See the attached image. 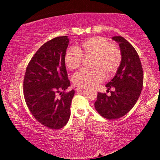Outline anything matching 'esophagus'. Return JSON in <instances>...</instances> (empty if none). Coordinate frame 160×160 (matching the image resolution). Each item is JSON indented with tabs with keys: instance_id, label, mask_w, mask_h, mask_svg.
Listing matches in <instances>:
<instances>
[{
	"instance_id": "34e87169",
	"label": "esophagus",
	"mask_w": 160,
	"mask_h": 160,
	"mask_svg": "<svg viewBox=\"0 0 160 160\" xmlns=\"http://www.w3.org/2000/svg\"><path fill=\"white\" fill-rule=\"evenodd\" d=\"M85 90V88H82V87H78V88H76V91H82V90Z\"/></svg>"
}]
</instances>
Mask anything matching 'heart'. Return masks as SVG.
<instances>
[{
	"label": "heart",
	"mask_w": 160,
	"mask_h": 160,
	"mask_svg": "<svg viewBox=\"0 0 160 160\" xmlns=\"http://www.w3.org/2000/svg\"><path fill=\"white\" fill-rule=\"evenodd\" d=\"M92 56L91 66L93 69H82L72 76L75 85L82 88H94L104 79V73L110 76L118 70L122 55L117 46L112 44L107 38L96 36L85 39L80 48H70L66 51L64 63L70 70L79 68L83 56Z\"/></svg>",
	"instance_id": "heart-1"
}]
</instances>
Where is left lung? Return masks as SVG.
<instances>
[{
    "label": "left lung",
    "mask_w": 160,
    "mask_h": 160,
    "mask_svg": "<svg viewBox=\"0 0 160 160\" xmlns=\"http://www.w3.org/2000/svg\"><path fill=\"white\" fill-rule=\"evenodd\" d=\"M112 39L118 42L122 55L116 75L106 85L109 90H115L111 91L110 96L99 92L94 103L97 112L109 120L122 117L134 107L143 85L142 67L137 51L122 37L115 36Z\"/></svg>",
    "instance_id": "1"
}]
</instances>
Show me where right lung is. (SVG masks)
I'll use <instances>...</instances> for the list:
<instances>
[{"label":"right lung","mask_w":160,"mask_h":160,"mask_svg":"<svg viewBox=\"0 0 160 160\" xmlns=\"http://www.w3.org/2000/svg\"><path fill=\"white\" fill-rule=\"evenodd\" d=\"M68 36L46 42L35 53L26 68L23 81L24 97L34 117L42 125L58 130L66 125L75 90L65 92L70 85L65 54ZM61 96L57 97V94Z\"/></svg>","instance_id":"right-lung-1"}]
</instances>
